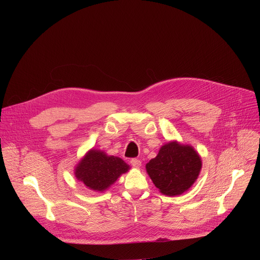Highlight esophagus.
<instances>
[{
	"label": "esophagus",
	"instance_id": "esophagus-1",
	"mask_svg": "<svg viewBox=\"0 0 260 260\" xmlns=\"http://www.w3.org/2000/svg\"><path fill=\"white\" fill-rule=\"evenodd\" d=\"M131 165H132L134 168H137V169H139V168H141V166H142V161H141L140 159H137V158H133V159L131 160Z\"/></svg>",
	"mask_w": 260,
	"mask_h": 260
}]
</instances>
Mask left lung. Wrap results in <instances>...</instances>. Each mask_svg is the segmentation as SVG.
<instances>
[{
    "label": "left lung",
    "instance_id": "left-lung-1",
    "mask_svg": "<svg viewBox=\"0 0 260 260\" xmlns=\"http://www.w3.org/2000/svg\"><path fill=\"white\" fill-rule=\"evenodd\" d=\"M202 166V158L191 145L171 141L160 147L156 157L146 165V171L160 193L177 197L192 186Z\"/></svg>",
    "mask_w": 260,
    "mask_h": 260
}]
</instances>
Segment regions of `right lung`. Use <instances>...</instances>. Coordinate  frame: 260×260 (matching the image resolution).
<instances>
[{
  "mask_svg": "<svg viewBox=\"0 0 260 260\" xmlns=\"http://www.w3.org/2000/svg\"><path fill=\"white\" fill-rule=\"evenodd\" d=\"M131 167L120 157L108 155L105 151L91 148L74 169L78 181L95 192L107 190Z\"/></svg>",
  "mask_w": 260,
  "mask_h": 260,
  "instance_id": "add662e5",
  "label": "right lung"
}]
</instances>
